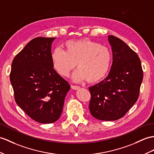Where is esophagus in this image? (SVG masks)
Segmentation results:
<instances>
[{
    "mask_svg": "<svg viewBox=\"0 0 154 154\" xmlns=\"http://www.w3.org/2000/svg\"><path fill=\"white\" fill-rule=\"evenodd\" d=\"M71 88L73 89H75V90H77V89H80V86H78V85H71Z\"/></svg>",
    "mask_w": 154,
    "mask_h": 154,
    "instance_id": "obj_1",
    "label": "esophagus"
}]
</instances>
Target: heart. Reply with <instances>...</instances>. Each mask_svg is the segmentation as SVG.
Segmentation results:
<instances>
[{
  "mask_svg": "<svg viewBox=\"0 0 154 154\" xmlns=\"http://www.w3.org/2000/svg\"><path fill=\"white\" fill-rule=\"evenodd\" d=\"M64 47L65 51L57 48L51 54L52 65L61 76H69L76 63L79 69L73 75L75 82H98L110 70L112 54L108 47L89 39L68 40Z\"/></svg>",
  "mask_w": 154,
  "mask_h": 154,
  "instance_id": "heart-1",
  "label": "heart"
}]
</instances>
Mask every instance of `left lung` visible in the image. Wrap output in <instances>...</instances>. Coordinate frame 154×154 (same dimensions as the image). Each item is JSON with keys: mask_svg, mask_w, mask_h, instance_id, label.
Returning a JSON list of instances; mask_svg holds the SVG:
<instances>
[{"mask_svg": "<svg viewBox=\"0 0 154 154\" xmlns=\"http://www.w3.org/2000/svg\"><path fill=\"white\" fill-rule=\"evenodd\" d=\"M113 62L108 76L89 88V108L93 117L103 121H114L124 116L139 97L143 79L140 59L121 39L108 36Z\"/></svg>", "mask_w": 154, "mask_h": 154, "instance_id": "8db88e82", "label": "left lung"}]
</instances>
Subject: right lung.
Here are the masks:
<instances>
[{
  "label": "right lung",
  "mask_w": 154,
  "mask_h": 154,
  "mask_svg": "<svg viewBox=\"0 0 154 154\" xmlns=\"http://www.w3.org/2000/svg\"><path fill=\"white\" fill-rule=\"evenodd\" d=\"M55 38L36 37L14 57L10 79L17 105L33 120L56 122L70 87L53 68L51 44Z\"/></svg>",
  "instance_id": "1"
}]
</instances>
